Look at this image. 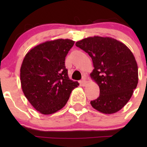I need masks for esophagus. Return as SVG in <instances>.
Segmentation results:
<instances>
[{
  "mask_svg": "<svg viewBox=\"0 0 147 147\" xmlns=\"http://www.w3.org/2000/svg\"><path fill=\"white\" fill-rule=\"evenodd\" d=\"M86 83H87V81H86V78H83L82 80H81L80 81V84L82 86L85 85Z\"/></svg>",
  "mask_w": 147,
  "mask_h": 147,
  "instance_id": "esophagus-1",
  "label": "esophagus"
}]
</instances>
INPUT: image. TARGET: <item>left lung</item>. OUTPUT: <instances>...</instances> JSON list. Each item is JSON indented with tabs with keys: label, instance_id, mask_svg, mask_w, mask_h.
<instances>
[{
	"label": "left lung",
	"instance_id": "1",
	"mask_svg": "<svg viewBox=\"0 0 147 147\" xmlns=\"http://www.w3.org/2000/svg\"><path fill=\"white\" fill-rule=\"evenodd\" d=\"M75 45L88 53L93 62L94 69L90 75L100 87V96L90 102L92 107L105 114L118 112L138 84V67L131 50L108 37H90Z\"/></svg>",
	"mask_w": 147,
	"mask_h": 147
}]
</instances>
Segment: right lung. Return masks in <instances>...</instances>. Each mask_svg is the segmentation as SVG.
Returning a JSON list of instances; mask_svg holds the SVG:
<instances>
[{
	"mask_svg": "<svg viewBox=\"0 0 147 147\" xmlns=\"http://www.w3.org/2000/svg\"><path fill=\"white\" fill-rule=\"evenodd\" d=\"M75 41L58 39L31 49L20 68V82L26 98L37 111L50 115L61 109L79 85L69 79L65 57Z\"/></svg>",
	"mask_w": 147,
	"mask_h": 147,
	"instance_id": "add662e5",
	"label": "right lung"
}]
</instances>
